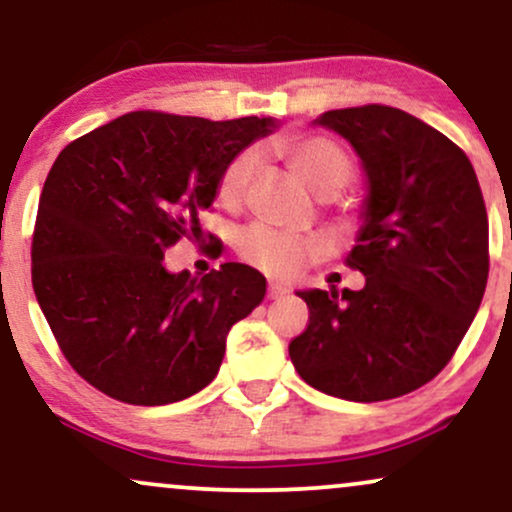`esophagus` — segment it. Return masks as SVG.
<instances>
[{"mask_svg":"<svg viewBox=\"0 0 512 512\" xmlns=\"http://www.w3.org/2000/svg\"><path fill=\"white\" fill-rule=\"evenodd\" d=\"M267 293H269V298H272V301H279V298H284L286 293H289V289H286L284 284H269Z\"/></svg>","mask_w":512,"mask_h":512,"instance_id":"obj_1","label":"esophagus"}]
</instances>
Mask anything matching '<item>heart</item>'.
<instances>
[{"instance_id":"heart-1","label":"heart","mask_w":512,"mask_h":512,"mask_svg":"<svg viewBox=\"0 0 512 512\" xmlns=\"http://www.w3.org/2000/svg\"><path fill=\"white\" fill-rule=\"evenodd\" d=\"M276 154L296 170L315 195L332 197L342 192L354 178V163L337 142L327 137H286L274 144ZM257 170V151L245 149L226 163L219 178V197L233 207L243 199L252 175ZM238 252L243 260L255 264L272 276H291L303 267V262L317 250L310 238L279 231L267 223H252L238 233Z\"/></svg>"}]
</instances>
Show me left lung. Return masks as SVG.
Segmentation results:
<instances>
[{
    "label": "left lung",
    "instance_id": "left-lung-1",
    "mask_svg": "<svg viewBox=\"0 0 512 512\" xmlns=\"http://www.w3.org/2000/svg\"><path fill=\"white\" fill-rule=\"evenodd\" d=\"M366 173L346 264L361 291H296L310 322L289 344L298 375L325 395L383 402L448 366L489 279V219L472 163L419 117L390 105L322 113Z\"/></svg>",
    "mask_w": 512,
    "mask_h": 512
}]
</instances>
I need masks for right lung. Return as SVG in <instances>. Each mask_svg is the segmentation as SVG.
Instances as JSON below:
<instances>
[{
	"mask_svg": "<svg viewBox=\"0 0 512 512\" xmlns=\"http://www.w3.org/2000/svg\"><path fill=\"white\" fill-rule=\"evenodd\" d=\"M279 127L137 110L64 146L40 195L33 291L64 358L108 397L180 402L219 373L226 337L267 293L248 264L168 272L233 156Z\"/></svg>",
	"mask_w": 512,
	"mask_h": 512,
	"instance_id": "right-lung-1",
	"label": "right lung"
}]
</instances>
